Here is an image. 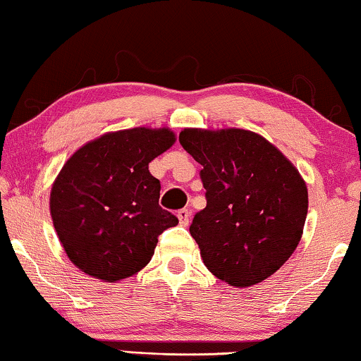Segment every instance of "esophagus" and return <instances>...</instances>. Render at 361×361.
I'll use <instances>...</instances> for the list:
<instances>
[{"label":"esophagus","mask_w":361,"mask_h":361,"mask_svg":"<svg viewBox=\"0 0 361 361\" xmlns=\"http://www.w3.org/2000/svg\"><path fill=\"white\" fill-rule=\"evenodd\" d=\"M177 218H179V221L182 226H187L189 224V219H190V210L189 208H182V210L177 212Z\"/></svg>","instance_id":"esophagus-1"}]
</instances>
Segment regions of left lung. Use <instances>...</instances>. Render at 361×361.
<instances>
[{"mask_svg":"<svg viewBox=\"0 0 361 361\" xmlns=\"http://www.w3.org/2000/svg\"><path fill=\"white\" fill-rule=\"evenodd\" d=\"M179 142L197 163L207 207L190 234L219 280L245 288L275 274L300 243L307 189L267 140L247 130L185 128Z\"/></svg>","mask_w":361,"mask_h":361,"instance_id":"1","label":"left lung"}]
</instances>
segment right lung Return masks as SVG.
Wrapping results in <instances>:
<instances>
[{
  "label": "right lung",
  "mask_w": 361,
  "mask_h": 361,
  "mask_svg": "<svg viewBox=\"0 0 361 361\" xmlns=\"http://www.w3.org/2000/svg\"><path fill=\"white\" fill-rule=\"evenodd\" d=\"M176 142L168 128L102 135L76 151L50 193V213L78 269L106 281L149 262L159 234L179 223L159 207V180L148 164Z\"/></svg>",
  "instance_id": "add662e5"
}]
</instances>
